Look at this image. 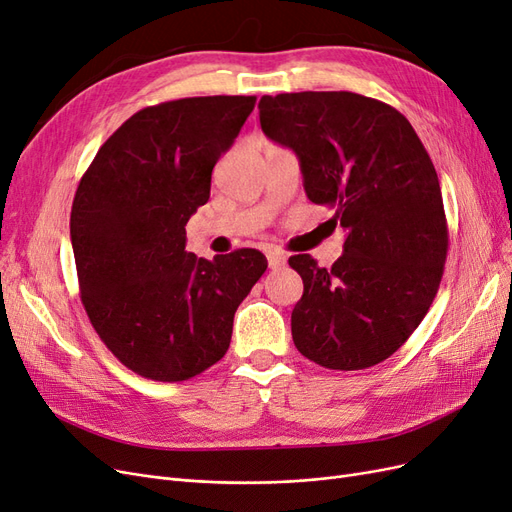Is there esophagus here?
<instances>
[{"instance_id":"esophagus-1","label":"esophagus","mask_w":512,"mask_h":512,"mask_svg":"<svg viewBox=\"0 0 512 512\" xmlns=\"http://www.w3.org/2000/svg\"><path fill=\"white\" fill-rule=\"evenodd\" d=\"M267 260H269V269H282L286 265L288 258L282 252H275L273 250V252L267 254Z\"/></svg>"}]
</instances>
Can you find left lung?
Listing matches in <instances>:
<instances>
[{"mask_svg": "<svg viewBox=\"0 0 512 512\" xmlns=\"http://www.w3.org/2000/svg\"><path fill=\"white\" fill-rule=\"evenodd\" d=\"M260 126L297 153L303 188L346 232L331 269L290 256L303 297L297 350L327 369L378 365L406 344L436 297L448 250L436 168L410 121L352 91L260 98Z\"/></svg>", "mask_w": 512, "mask_h": 512, "instance_id": "left-lung-1", "label": "left lung"}]
</instances>
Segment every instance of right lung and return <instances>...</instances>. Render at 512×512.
Returning a JSON list of instances; mask_svg holds the SVG:
<instances>
[{
  "label": "right lung",
  "mask_w": 512,
  "mask_h": 512,
  "mask_svg": "<svg viewBox=\"0 0 512 512\" xmlns=\"http://www.w3.org/2000/svg\"><path fill=\"white\" fill-rule=\"evenodd\" d=\"M256 96L183 98L134 113L96 153L74 194L70 237L81 301L106 348L134 374L181 382L218 363L232 320L267 271L258 250L185 252L211 170Z\"/></svg>",
  "instance_id": "add662e5"
}]
</instances>
